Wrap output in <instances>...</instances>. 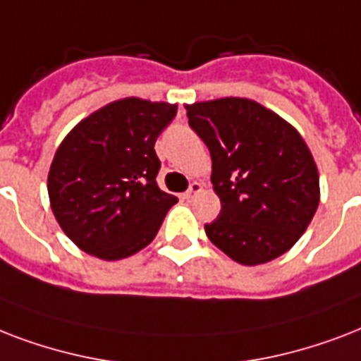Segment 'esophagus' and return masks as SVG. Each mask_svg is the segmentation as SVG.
<instances>
[{
	"label": "esophagus",
	"mask_w": 361,
	"mask_h": 361,
	"mask_svg": "<svg viewBox=\"0 0 361 361\" xmlns=\"http://www.w3.org/2000/svg\"><path fill=\"white\" fill-rule=\"evenodd\" d=\"M201 190H203L201 183H192V184H190V188L184 192V200H192L195 194H200Z\"/></svg>",
	"instance_id": "34e87169"
}]
</instances>
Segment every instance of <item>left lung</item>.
<instances>
[{
  "instance_id": "obj_1",
  "label": "left lung",
  "mask_w": 361,
  "mask_h": 361,
  "mask_svg": "<svg viewBox=\"0 0 361 361\" xmlns=\"http://www.w3.org/2000/svg\"><path fill=\"white\" fill-rule=\"evenodd\" d=\"M190 128L212 160L219 219L214 247L243 265L267 264L294 247L320 203L318 169L294 126L247 97L186 105Z\"/></svg>"
}]
</instances>
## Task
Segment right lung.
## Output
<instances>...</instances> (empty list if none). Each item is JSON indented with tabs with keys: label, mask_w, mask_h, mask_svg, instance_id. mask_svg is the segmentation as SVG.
Instances as JSON below:
<instances>
[{
	"label": "right lung",
	"mask_w": 361,
	"mask_h": 361,
	"mask_svg": "<svg viewBox=\"0 0 361 361\" xmlns=\"http://www.w3.org/2000/svg\"><path fill=\"white\" fill-rule=\"evenodd\" d=\"M177 105L124 97L80 120L56 150L49 197L58 224L96 258L122 259L156 237L177 197L158 188L154 142Z\"/></svg>",
	"instance_id": "obj_1"
}]
</instances>
